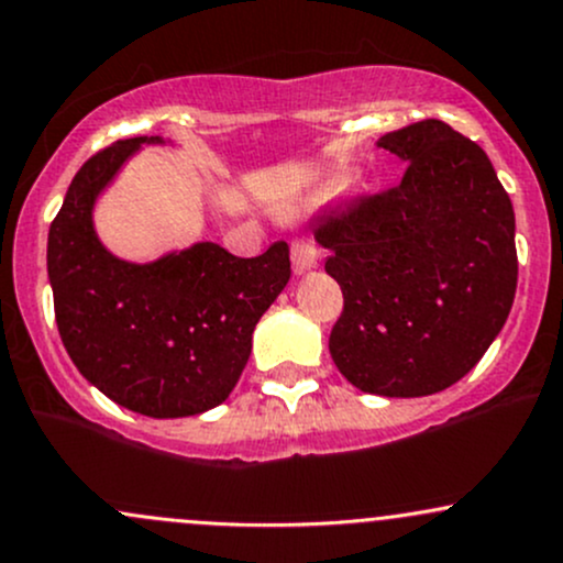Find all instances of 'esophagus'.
Returning <instances> with one entry per match:
<instances>
[{"instance_id":"obj_1","label":"esophagus","mask_w":563,"mask_h":563,"mask_svg":"<svg viewBox=\"0 0 563 563\" xmlns=\"http://www.w3.org/2000/svg\"><path fill=\"white\" fill-rule=\"evenodd\" d=\"M319 250L308 239H295L292 241V268L295 274H306V271L317 268L319 265Z\"/></svg>"}]
</instances>
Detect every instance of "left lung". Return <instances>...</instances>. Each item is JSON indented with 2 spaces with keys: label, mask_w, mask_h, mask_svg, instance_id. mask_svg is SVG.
<instances>
[{
  "label": "left lung",
  "mask_w": 563,
  "mask_h": 563,
  "mask_svg": "<svg viewBox=\"0 0 563 563\" xmlns=\"http://www.w3.org/2000/svg\"><path fill=\"white\" fill-rule=\"evenodd\" d=\"M402 179L335 207L313 239L341 284L330 354L356 389H449L499 335L518 284L516 214L481 144L443 120L380 136Z\"/></svg>",
  "instance_id": "8db88e82"
}]
</instances>
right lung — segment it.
I'll return each instance as SVG.
<instances>
[{
  "mask_svg": "<svg viewBox=\"0 0 563 563\" xmlns=\"http://www.w3.org/2000/svg\"><path fill=\"white\" fill-rule=\"evenodd\" d=\"M134 136L82 163L47 233V276L62 341L77 371L123 408L153 419L225 402L252 352V332L289 282V246L235 257L203 241L136 265L96 239V196L139 144Z\"/></svg>",
  "mask_w": 563,
  "mask_h": 563,
  "instance_id": "right-lung-1",
  "label": "right lung"
}]
</instances>
